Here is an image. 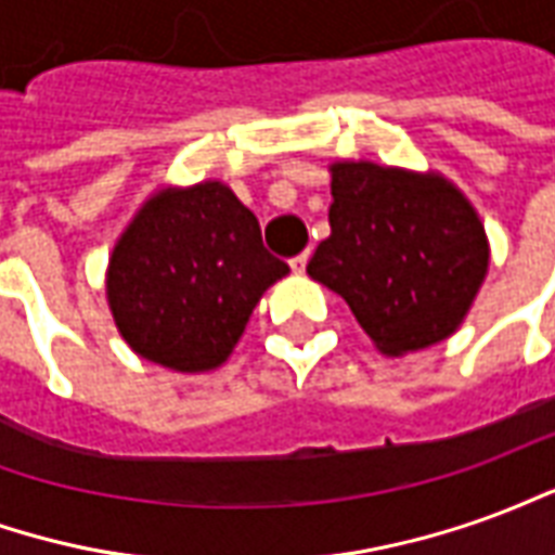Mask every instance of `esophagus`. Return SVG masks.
<instances>
[{
    "label": "esophagus",
    "instance_id": "obj_1",
    "mask_svg": "<svg viewBox=\"0 0 555 555\" xmlns=\"http://www.w3.org/2000/svg\"><path fill=\"white\" fill-rule=\"evenodd\" d=\"M306 264H309V253H300L291 258V270H294V273H302V270H306Z\"/></svg>",
    "mask_w": 555,
    "mask_h": 555
}]
</instances>
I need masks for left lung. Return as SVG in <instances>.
Instances as JSON below:
<instances>
[{"mask_svg": "<svg viewBox=\"0 0 555 555\" xmlns=\"http://www.w3.org/2000/svg\"><path fill=\"white\" fill-rule=\"evenodd\" d=\"M306 270L398 357L464 321L488 273V237L469 202L437 175L336 163L330 237Z\"/></svg>", "mask_w": 555, "mask_h": 555, "instance_id": "8db88e82", "label": "left lung"}]
</instances>
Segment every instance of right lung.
<instances>
[{
    "instance_id": "obj_1",
    "label": "right lung",
    "mask_w": 555,
    "mask_h": 555,
    "mask_svg": "<svg viewBox=\"0 0 555 555\" xmlns=\"http://www.w3.org/2000/svg\"><path fill=\"white\" fill-rule=\"evenodd\" d=\"M288 264L261 243V225L219 181L151 198L115 246L106 294L139 357L175 372H207Z\"/></svg>"
}]
</instances>
